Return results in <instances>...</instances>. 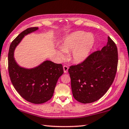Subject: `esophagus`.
<instances>
[{
	"mask_svg": "<svg viewBox=\"0 0 129 129\" xmlns=\"http://www.w3.org/2000/svg\"><path fill=\"white\" fill-rule=\"evenodd\" d=\"M68 67L67 66V65H64V67H63V69H64V72L65 73H67L68 72Z\"/></svg>",
	"mask_w": 129,
	"mask_h": 129,
	"instance_id": "esophagus-1",
	"label": "esophagus"
}]
</instances>
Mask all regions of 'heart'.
Wrapping results in <instances>:
<instances>
[{"label":"heart","instance_id":"1","mask_svg":"<svg viewBox=\"0 0 129 129\" xmlns=\"http://www.w3.org/2000/svg\"><path fill=\"white\" fill-rule=\"evenodd\" d=\"M94 42L92 34L82 31H76L65 39L61 48L57 50V54L61 60H64L67 57L66 53L71 52V58L74 62H83L89 56Z\"/></svg>","mask_w":129,"mask_h":129}]
</instances>
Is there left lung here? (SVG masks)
I'll list each match as a JSON object with an SVG mask.
<instances>
[{"mask_svg": "<svg viewBox=\"0 0 129 129\" xmlns=\"http://www.w3.org/2000/svg\"><path fill=\"white\" fill-rule=\"evenodd\" d=\"M118 61L117 48L108 37L107 44L101 50L92 53L81 64L70 67L68 72L75 99L85 104L103 96L113 83Z\"/></svg>", "mask_w": 129, "mask_h": 129, "instance_id": "1", "label": "left lung"}]
</instances>
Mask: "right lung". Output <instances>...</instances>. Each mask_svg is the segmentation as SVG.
Segmentation results:
<instances>
[{
  "label": "right lung",
  "mask_w": 129,
  "mask_h": 129,
  "mask_svg": "<svg viewBox=\"0 0 129 129\" xmlns=\"http://www.w3.org/2000/svg\"><path fill=\"white\" fill-rule=\"evenodd\" d=\"M38 29L28 28L19 34L10 45L8 56L9 75L13 86L23 99L34 104L49 101L57 80L64 73L62 65L51 61H44L31 68L20 67L16 61L14 52L17 46L26 36Z\"/></svg>",
  "instance_id": "obj_1"
}]
</instances>
